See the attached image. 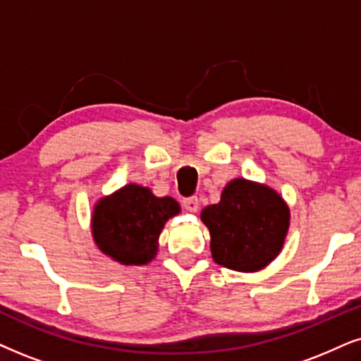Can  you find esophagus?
I'll return each instance as SVG.
<instances>
[{"mask_svg": "<svg viewBox=\"0 0 361 361\" xmlns=\"http://www.w3.org/2000/svg\"><path fill=\"white\" fill-rule=\"evenodd\" d=\"M183 207L191 213H196L200 209V200L196 196H191V198L183 200Z\"/></svg>", "mask_w": 361, "mask_h": 361, "instance_id": "esophagus-1", "label": "esophagus"}]
</instances>
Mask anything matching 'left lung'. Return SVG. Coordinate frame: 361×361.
Listing matches in <instances>:
<instances>
[{"mask_svg": "<svg viewBox=\"0 0 361 361\" xmlns=\"http://www.w3.org/2000/svg\"><path fill=\"white\" fill-rule=\"evenodd\" d=\"M200 216L212 236L214 263L245 273L268 267L283 250L290 228V208L280 193L245 178L231 180L220 202Z\"/></svg>", "mask_w": 361, "mask_h": 361, "instance_id": "8db88e82", "label": "left lung"}]
</instances>
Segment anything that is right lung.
Here are the masks:
<instances>
[{
    "instance_id": "right-lung-1",
    "label": "right lung",
    "mask_w": 361,
    "mask_h": 361,
    "mask_svg": "<svg viewBox=\"0 0 361 361\" xmlns=\"http://www.w3.org/2000/svg\"><path fill=\"white\" fill-rule=\"evenodd\" d=\"M181 212L171 196H158L136 183L99 198L91 213L94 245L113 262L141 267L154 259L166 221Z\"/></svg>"
}]
</instances>
